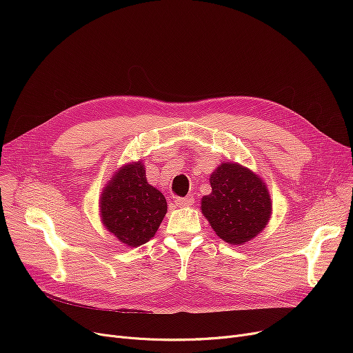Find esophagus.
<instances>
[{"label": "esophagus", "mask_w": 353, "mask_h": 353, "mask_svg": "<svg viewBox=\"0 0 353 353\" xmlns=\"http://www.w3.org/2000/svg\"><path fill=\"white\" fill-rule=\"evenodd\" d=\"M174 203H176V206H179V208H186V206H192V205H193L194 199H193L192 196H188V197H177V199L174 200Z\"/></svg>", "instance_id": "esophagus-1"}]
</instances>
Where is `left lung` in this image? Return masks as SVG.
Masks as SVG:
<instances>
[{
    "label": "left lung",
    "instance_id": "1",
    "mask_svg": "<svg viewBox=\"0 0 353 353\" xmlns=\"http://www.w3.org/2000/svg\"><path fill=\"white\" fill-rule=\"evenodd\" d=\"M210 186L212 193L201 199V213L221 240L245 245L266 228L272 216L269 190L252 170L221 163L210 174Z\"/></svg>",
    "mask_w": 353,
    "mask_h": 353
}]
</instances>
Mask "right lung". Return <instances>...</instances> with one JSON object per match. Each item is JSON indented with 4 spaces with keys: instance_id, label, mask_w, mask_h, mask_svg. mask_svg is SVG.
<instances>
[{
    "instance_id": "1",
    "label": "right lung",
    "mask_w": 353,
    "mask_h": 353,
    "mask_svg": "<svg viewBox=\"0 0 353 353\" xmlns=\"http://www.w3.org/2000/svg\"><path fill=\"white\" fill-rule=\"evenodd\" d=\"M101 221L121 243L137 248L154 237L167 213L161 192L147 183L141 161L124 164L100 197Z\"/></svg>"
}]
</instances>
